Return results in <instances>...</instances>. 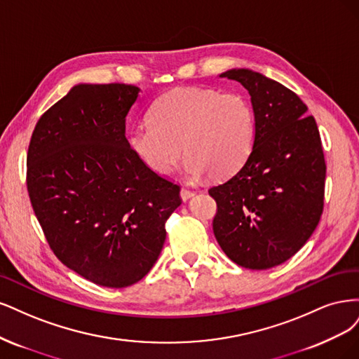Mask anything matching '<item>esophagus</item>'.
<instances>
[{
  "label": "esophagus",
  "mask_w": 359,
  "mask_h": 359,
  "mask_svg": "<svg viewBox=\"0 0 359 359\" xmlns=\"http://www.w3.org/2000/svg\"><path fill=\"white\" fill-rule=\"evenodd\" d=\"M194 191H191V189H188V188H182L180 189V198L183 200V201H187V200H189L191 196H194Z\"/></svg>",
  "instance_id": "34e87169"
}]
</instances>
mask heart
Returning a JSON list of instances; mask_svg holds the SVG:
<instances>
[{
    "label": "heart",
    "instance_id": "obj_1",
    "mask_svg": "<svg viewBox=\"0 0 359 359\" xmlns=\"http://www.w3.org/2000/svg\"><path fill=\"white\" fill-rule=\"evenodd\" d=\"M255 138V110L246 97L201 88L167 92L150 109V121L128 135L137 156L156 175H170L184 152L189 179L207 172L215 180L246 164Z\"/></svg>",
    "mask_w": 359,
    "mask_h": 359
}]
</instances>
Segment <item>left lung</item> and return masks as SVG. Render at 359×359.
Here are the masks:
<instances>
[{"instance_id": "1", "label": "left lung", "mask_w": 359, "mask_h": 359, "mask_svg": "<svg viewBox=\"0 0 359 359\" xmlns=\"http://www.w3.org/2000/svg\"><path fill=\"white\" fill-rule=\"evenodd\" d=\"M219 77L249 90L257 138L246 164L209 189L213 233L231 261L267 270L294 257L319 224L327 175L319 130L306 104L276 80L246 68Z\"/></svg>"}]
</instances>
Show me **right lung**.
Here are the masks:
<instances>
[{
	"instance_id": "obj_1",
	"label": "right lung",
	"mask_w": 359,
	"mask_h": 359,
	"mask_svg": "<svg viewBox=\"0 0 359 359\" xmlns=\"http://www.w3.org/2000/svg\"><path fill=\"white\" fill-rule=\"evenodd\" d=\"M140 88L80 83L43 113L27 156V188L46 240L92 283L126 287L154 267L179 184L130 146L125 118Z\"/></svg>"
}]
</instances>
